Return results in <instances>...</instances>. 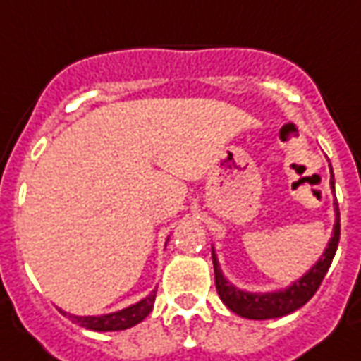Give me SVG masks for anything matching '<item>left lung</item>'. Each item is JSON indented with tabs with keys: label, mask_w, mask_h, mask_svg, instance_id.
Segmentation results:
<instances>
[{
	"label": "left lung",
	"mask_w": 361,
	"mask_h": 361,
	"mask_svg": "<svg viewBox=\"0 0 361 361\" xmlns=\"http://www.w3.org/2000/svg\"><path fill=\"white\" fill-rule=\"evenodd\" d=\"M331 186L335 190L333 169H331ZM336 212H338V207H336ZM338 238H341V217L336 213L335 233H333V238L329 242L325 254L319 257V262L307 271L300 281L288 286L286 290L271 292V294H250V292L238 290L236 286L231 285L227 279L223 277L219 264H217V257L212 252L215 286H217V292H219V298L225 302V306L231 312H235L240 317H248V319H273V317H283V315L296 312L298 307L304 306L307 300L314 296L321 283H323V279H325L329 267H331V262L335 257Z\"/></svg>",
	"instance_id": "left-lung-1"
}]
</instances>
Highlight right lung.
Listing matches in <instances>:
<instances>
[{"instance_id": "right-lung-1", "label": "right lung", "mask_w": 361, "mask_h": 361, "mask_svg": "<svg viewBox=\"0 0 361 361\" xmlns=\"http://www.w3.org/2000/svg\"><path fill=\"white\" fill-rule=\"evenodd\" d=\"M155 292L157 290H154L149 296L140 300L138 304L125 307V310L115 312V314L99 315V317H92V315H88V317H78V315H71L67 312H63V315H67L73 323H78L80 327L92 329V331H123V329L138 325L140 321L148 317L152 307H154Z\"/></svg>"}]
</instances>
